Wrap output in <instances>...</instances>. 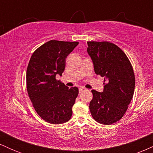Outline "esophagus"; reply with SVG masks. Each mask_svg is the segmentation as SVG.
<instances>
[{
    "mask_svg": "<svg viewBox=\"0 0 153 153\" xmlns=\"http://www.w3.org/2000/svg\"><path fill=\"white\" fill-rule=\"evenodd\" d=\"M85 89L84 88H82V87H80V88H79V93H82V91H85Z\"/></svg>",
    "mask_w": 153,
    "mask_h": 153,
    "instance_id": "1",
    "label": "esophagus"
}]
</instances>
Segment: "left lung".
<instances>
[{"instance_id": "obj_1", "label": "left lung", "mask_w": 153, "mask_h": 153, "mask_svg": "<svg viewBox=\"0 0 153 153\" xmlns=\"http://www.w3.org/2000/svg\"><path fill=\"white\" fill-rule=\"evenodd\" d=\"M87 52L94 62L96 74L105 77L102 93L92 90L90 111L100 124L118 122L127 111L134 94L135 77L127 56L108 42H88Z\"/></svg>"}]
</instances>
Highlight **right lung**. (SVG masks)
<instances>
[{"label":"right lung","instance_id":"right-lung-1","mask_svg":"<svg viewBox=\"0 0 153 153\" xmlns=\"http://www.w3.org/2000/svg\"><path fill=\"white\" fill-rule=\"evenodd\" d=\"M78 43L50 40L34 51L28 65L29 97L37 114L50 124H63L72 117L78 88L65 86L56 79V75H62L67 56Z\"/></svg>","mask_w":153,"mask_h":153}]
</instances>
